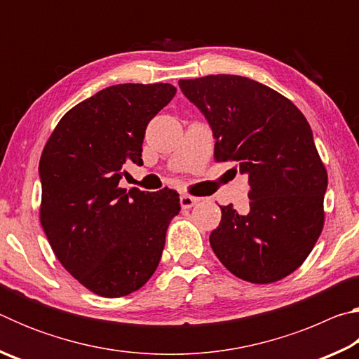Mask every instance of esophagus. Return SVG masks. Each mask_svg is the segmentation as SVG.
Returning <instances> with one entry per match:
<instances>
[{"label":"esophagus","mask_w":359,"mask_h":359,"mask_svg":"<svg viewBox=\"0 0 359 359\" xmlns=\"http://www.w3.org/2000/svg\"><path fill=\"white\" fill-rule=\"evenodd\" d=\"M198 203V198H193V196H188V194H182L180 196V205L184 209H190L193 208L194 204Z\"/></svg>","instance_id":"obj_1"}]
</instances>
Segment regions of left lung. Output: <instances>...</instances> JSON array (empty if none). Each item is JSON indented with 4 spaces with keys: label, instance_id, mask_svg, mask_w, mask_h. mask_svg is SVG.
<instances>
[{
    "label": "left lung",
    "instance_id": "1",
    "mask_svg": "<svg viewBox=\"0 0 359 359\" xmlns=\"http://www.w3.org/2000/svg\"><path fill=\"white\" fill-rule=\"evenodd\" d=\"M215 137L217 161L248 175V208L220 205L212 250L236 277L272 283L290 276L323 229L327 188L311 125L293 102L248 77L217 74L179 81Z\"/></svg>",
    "mask_w": 359,
    "mask_h": 359
}]
</instances>
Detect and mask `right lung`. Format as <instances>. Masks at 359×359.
I'll use <instances>...</instances> for the list:
<instances>
[{
	"label": "right lung",
	"instance_id": "obj_1",
	"mask_svg": "<svg viewBox=\"0 0 359 359\" xmlns=\"http://www.w3.org/2000/svg\"><path fill=\"white\" fill-rule=\"evenodd\" d=\"M171 83H120L63 115L41 155V224L53 253L85 288L133 293L154 276L179 193L118 187L142 165L149 121L174 98Z\"/></svg>",
	"mask_w": 359,
	"mask_h": 359
}]
</instances>
